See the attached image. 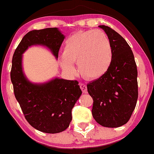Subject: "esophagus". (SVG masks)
Returning a JSON list of instances; mask_svg holds the SVG:
<instances>
[{
    "label": "esophagus",
    "instance_id": "obj_1",
    "mask_svg": "<svg viewBox=\"0 0 154 154\" xmlns=\"http://www.w3.org/2000/svg\"><path fill=\"white\" fill-rule=\"evenodd\" d=\"M80 88L83 93H88V89H87V86L85 84H80Z\"/></svg>",
    "mask_w": 154,
    "mask_h": 154
}]
</instances>
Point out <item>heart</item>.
<instances>
[{"label": "heart", "instance_id": "1", "mask_svg": "<svg viewBox=\"0 0 154 154\" xmlns=\"http://www.w3.org/2000/svg\"><path fill=\"white\" fill-rule=\"evenodd\" d=\"M112 60V48L107 35L100 30L79 31L71 35L64 43L60 65L64 71L75 72L77 63L81 75L97 79L108 71Z\"/></svg>", "mask_w": 154, "mask_h": 154}]
</instances>
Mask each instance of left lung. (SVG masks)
<instances>
[{
	"label": "left lung",
	"instance_id": "left-lung-1",
	"mask_svg": "<svg viewBox=\"0 0 154 154\" xmlns=\"http://www.w3.org/2000/svg\"><path fill=\"white\" fill-rule=\"evenodd\" d=\"M104 30L112 48V60L107 72L88 84L94 100L92 115L99 124L115 128L129 121L138 100V71L133 53L127 41L106 25Z\"/></svg>",
	"mask_w": 154,
	"mask_h": 154
}]
</instances>
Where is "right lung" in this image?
Returning <instances> with one entry per match:
<instances>
[{
  "label": "right lung",
  "instance_id": "add662e5",
  "mask_svg": "<svg viewBox=\"0 0 154 154\" xmlns=\"http://www.w3.org/2000/svg\"><path fill=\"white\" fill-rule=\"evenodd\" d=\"M64 37L57 27L31 30L22 38L12 60L10 78L16 99L27 122L45 133H58L68 128L82 91L76 80L55 78L44 84L31 83L22 70V54L31 45H42L57 58Z\"/></svg>",
  "mask_w": 154,
  "mask_h": 154
}]
</instances>
